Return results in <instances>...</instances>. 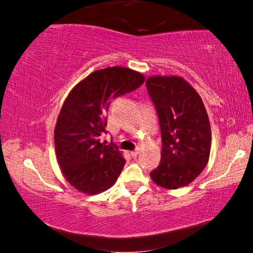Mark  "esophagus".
Returning <instances> with one entry per match:
<instances>
[{
    "label": "esophagus",
    "instance_id": "1",
    "mask_svg": "<svg viewBox=\"0 0 253 253\" xmlns=\"http://www.w3.org/2000/svg\"><path fill=\"white\" fill-rule=\"evenodd\" d=\"M138 155H139V149H135L134 151H130V156H132L133 158H135Z\"/></svg>",
    "mask_w": 253,
    "mask_h": 253
}]
</instances>
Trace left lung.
<instances>
[{"mask_svg": "<svg viewBox=\"0 0 253 253\" xmlns=\"http://www.w3.org/2000/svg\"><path fill=\"white\" fill-rule=\"evenodd\" d=\"M146 89L158 115L161 163L151 178L165 189H178L196 178L210 159L211 132L196 90L181 77H150Z\"/></svg>", "mask_w": 253, "mask_h": 253, "instance_id": "obj_1", "label": "left lung"}]
</instances>
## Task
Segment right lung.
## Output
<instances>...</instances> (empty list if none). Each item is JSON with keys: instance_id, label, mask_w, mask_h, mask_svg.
Instances as JSON below:
<instances>
[{"instance_id": "add662e5", "label": "right lung", "mask_w": 253, "mask_h": 253, "mask_svg": "<svg viewBox=\"0 0 253 253\" xmlns=\"http://www.w3.org/2000/svg\"><path fill=\"white\" fill-rule=\"evenodd\" d=\"M145 78L113 66L90 74L66 97L54 129V146L63 175L74 188L98 194L117 182L126 161L117 145L101 143L113 100L134 91Z\"/></svg>"}]
</instances>
